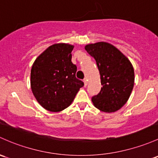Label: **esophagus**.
<instances>
[{
	"label": "esophagus",
	"mask_w": 158,
	"mask_h": 158,
	"mask_svg": "<svg viewBox=\"0 0 158 158\" xmlns=\"http://www.w3.org/2000/svg\"><path fill=\"white\" fill-rule=\"evenodd\" d=\"M84 82V84H85V86H86L88 85V79H85L83 80Z\"/></svg>",
	"instance_id": "34e87169"
}]
</instances>
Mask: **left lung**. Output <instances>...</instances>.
I'll return each mask as SVG.
<instances>
[{
	"label": "left lung",
	"mask_w": 158,
	"mask_h": 158,
	"mask_svg": "<svg viewBox=\"0 0 158 158\" xmlns=\"http://www.w3.org/2000/svg\"><path fill=\"white\" fill-rule=\"evenodd\" d=\"M94 58L101 75L102 87L92 98L94 107L104 112H115L127 103L134 86L132 64L117 48L107 42L85 46Z\"/></svg>",
	"instance_id": "8db88e82"
}]
</instances>
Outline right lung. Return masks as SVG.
<instances>
[{"label": "right lung", "mask_w": 158, "mask_h": 158, "mask_svg": "<svg viewBox=\"0 0 158 158\" xmlns=\"http://www.w3.org/2000/svg\"><path fill=\"white\" fill-rule=\"evenodd\" d=\"M74 46L56 44L37 57L31 69V89L38 102L52 112L69 107L84 85L76 77L77 67L72 63Z\"/></svg>", "instance_id": "right-lung-1"}]
</instances>
